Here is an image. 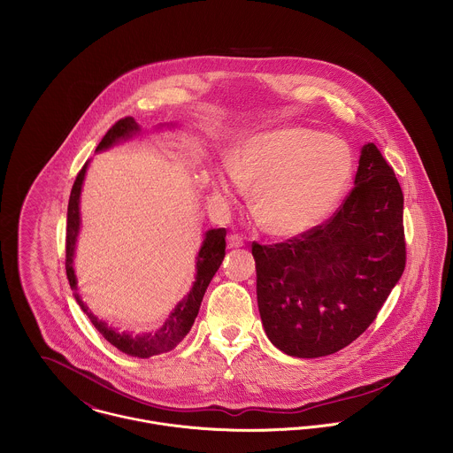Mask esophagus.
<instances>
[{"label": "esophagus", "instance_id": "34e87169", "mask_svg": "<svg viewBox=\"0 0 453 453\" xmlns=\"http://www.w3.org/2000/svg\"><path fill=\"white\" fill-rule=\"evenodd\" d=\"M244 246V239L239 235V234H234L228 237V248L234 250V248H242Z\"/></svg>", "mask_w": 453, "mask_h": 453}]
</instances>
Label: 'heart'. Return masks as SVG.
Returning <instances> with one entry per match:
<instances>
[{
  "mask_svg": "<svg viewBox=\"0 0 453 453\" xmlns=\"http://www.w3.org/2000/svg\"><path fill=\"white\" fill-rule=\"evenodd\" d=\"M354 155L347 141L319 130L289 126L235 144L226 165L211 176L212 190L235 200L253 190L259 226L275 237H296L323 223L347 190Z\"/></svg>",
  "mask_w": 453,
  "mask_h": 453,
  "instance_id": "1",
  "label": "heart"
}]
</instances>
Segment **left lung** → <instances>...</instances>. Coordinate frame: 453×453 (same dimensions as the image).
I'll return each instance as SVG.
<instances>
[{
    "label": "left lung",
    "mask_w": 453,
    "mask_h": 453,
    "mask_svg": "<svg viewBox=\"0 0 453 453\" xmlns=\"http://www.w3.org/2000/svg\"><path fill=\"white\" fill-rule=\"evenodd\" d=\"M259 316L288 356L323 357L375 321L406 265L403 192L373 142L354 188L323 225L273 246L253 244Z\"/></svg>",
    "instance_id": "obj_1"
}]
</instances>
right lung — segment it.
<instances>
[{"label": "right lung", "mask_w": 453, "mask_h": 453, "mask_svg": "<svg viewBox=\"0 0 453 453\" xmlns=\"http://www.w3.org/2000/svg\"><path fill=\"white\" fill-rule=\"evenodd\" d=\"M137 132H139V126L135 124V120L132 117H126L106 132V135L101 139L96 151L108 150L110 146L117 144L119 141L129 139ZM87 165H88V162H85V165L78 173L74 185L71 188L69 203H67L65 273H67V280H69V286L73 291H76V275H74V268H73V258H74V248H76V239H78V232H80V194H81V185L85 180ZM225 237H226L225 228H212V230L205 232L203 242L196 255V273H195V282L190 293L176 305V309L171 312V316L167 318L164 326L153 333H142V334H132L126 331L119 333L117 329L110 327L104 321H99L88 311V307L81 302L78 293H74V298H76L78 305L81 307V311L96 326V329L111 345H115L119 350L126 352L127 356L146 359V357H151V356H157L162 352H169L188 334V331L194 326L202 298L205 295V289H207L211 279L214 277V273L218 272L221 261L225 258V246H226Z\"/></svg>", "instance_id": "1"}]
</instances>
